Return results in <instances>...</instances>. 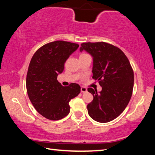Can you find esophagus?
<instances>
[{"mask_svg": "<svg viewBox=\"0 0 155 155\" xmlns=\"http://www.w3.org/2000/svg\"><path fill=\"white\" fill-rule=\"evenodd\" d=\"M81 92H82V93H86L87 91V88L85 87H81Z\"/></svg>", "mask_w": 155, "mask_h": 155, "instance_id": "esophagus-1", "label": "esophagus"}]
</instances>
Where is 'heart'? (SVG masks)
<instances>
[{"mask_svg":"<svg viewBox=\"0 0 155 155\" xmlns=\"http://www.w3.org/2000/svg\"><path fill=\"white\" fill-rule=\"evenodd\" d=\"M84 54H81V55H84Z\"/></svg>","mask_w":155,"mask_h":155,"instance_id":"1","label":"heart"}]
</instances>
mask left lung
Masks as SVG:
<instances>
[{
	"mask_svg": "<svg viewBox=\"0 0 155 155\" xmlns=\"http://www.w3.org/2000/svg\"><path fill=\"white\" fill-rule=\"evenodd\" d=\"M93 58L92 78L98 81L102 90L88 88L93 101L87 106L88 114L96 122L112 121L124 111L133 93L134 74L130 62L117 47L105 42L81 44Z\"/></svg>",
	"mask_w": 155,
	"mask_h": 155,
	"instance_id": "obj_1",
	"label": "left lung"
}]
</instances>
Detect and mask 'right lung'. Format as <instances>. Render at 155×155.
I'll return each instance as SVG.
<instances>
[{
	"label": "right lung",
	"instance_id": "add662e5",
	"mask_svg": "<svg viewBox=\"0 0 155 155\" xmlns=\"http://www.w3.org/2000/svg\"><path fill=\"white\" fill-rule=\"evenodd\" d=\"M79 45L65 41L46 44L33 54L27 75V90L36 111L46 118L58 120L70 113L69 102L79 94L81 87H64L57 80L64 64Z\"/></svg>",
	"mask_w": 155,
	"mask_h": 155
}]
</instances>
